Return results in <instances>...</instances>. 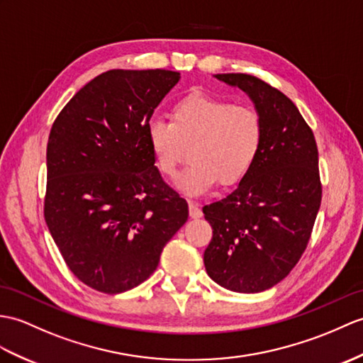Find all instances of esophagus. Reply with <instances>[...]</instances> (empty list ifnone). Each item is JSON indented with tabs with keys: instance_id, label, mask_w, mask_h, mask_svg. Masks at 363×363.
Listing matches in <instances>:
<instances>
[{
	"instance_id": "34e87169",
	"label": "esophagus",
	"mask_w": 363,
	"mask_h": 363,
	"mask_svg": "<svg viewBox=\"0 0 363 363\" xmlns=\"http://www.w3.org/2000/svg\"><path fill=\"white\" fill-rule=\"evenodd\" d=\"M189 210H190V218H193V220H199V218L202 216V210L199 208L196 202H190Z\"/></svg>"
}]
</instances>
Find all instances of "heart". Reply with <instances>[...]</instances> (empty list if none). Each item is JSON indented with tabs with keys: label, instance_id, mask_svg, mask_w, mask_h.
Segmentation results:
<instances>
[{
	"label": "heart",
	"instance_id": "obj_1",
	"mask_svg": "<svg viewBox=\"0 0 363 363\" xmlns=\"http://www.w3.org/2000/svg\"><path fill=\"white\" fill-rule=\"evenodd\" d=\"M261 136L263 125L254 108L202 92L179 99L170 122L155 119L147 125L155 164L167 178H174L184 147L191 145V161L176 182L190 196L208 191L216 181L225 187L240 182L255 162Z\"/></svg>",
	"mask_w": 363,
	"mask_h": 363
}]
</instances>
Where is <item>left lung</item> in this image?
I'll return each instance as SVG.
<instances>
[{"mask_svg": "<svg viewBox=\"0 0 363 363\" xmlns=\"http://www.w3.org/2000/svg\"><path fill=\"white\" fill-rule=\"evenodd\" d=\"M213 77L246 92L261 117L263 136L237 189L202 207L213 229L204 266L225 289L263 292L292 271L313 232L322 201L317 143L283 92L247 74Z\"/></svg>", "mask_w": 363, "mask_h": 363, "instance_id": "1", "label": "left lung"}]
</instances>
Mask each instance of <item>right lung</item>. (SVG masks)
<instances>
[{
	"label": "right lung",
	"instance_id": "right-lung-1",
	"mask_svg": "<svg viewBox=\"0 0 363 363\" xmlns=\"http://www.w3.org/2000/svg\"><path fill=\"white\" fill-rule=\"evenodd\" d=\"M167 69H113L86 83L49 134L45 220L71 272L121 294L156 271L189 204L162 181L147 140L179 82Z\"/></svg>",
	"mask_w": 363,
	"mask_h": 363
}]
</instances>
